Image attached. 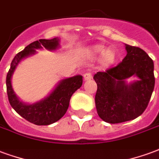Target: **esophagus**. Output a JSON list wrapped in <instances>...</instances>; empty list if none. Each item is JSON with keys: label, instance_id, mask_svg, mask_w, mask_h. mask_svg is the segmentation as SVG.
Segmentation results:
<instances>
[{"label": "esophagus", "instance_id": "1", "mask_svg": "<svg viewBox=\"0 0 159 159\" xmlns=\"http://www.w3.org/2000/svg\"><path fill=\"white\" fill-rule=\"evenodd\" d=\"M83 78H84V81H89V80H91L92 78H93L92 73H90V72H87V73L84 74Z\"/></svg>", "mask_w": 159, "mask_h": 159}]
</instances>
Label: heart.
<instances>
[{
    "label": "heart",
    "mask_w": 159,
    "mask_h": 159,
    "mask_svg": "<svg viewBox=\"0 0 159 159\" xmlns=\"http://www.w3.org/2000/svg\"><path fill=\"white\" fill-rule=\"evenodd\" d=\"M91 52L95 55H103V63L105 65H112L115 63L116 61V53L112 51V50H108L104 47L101 46V45H96L93 49H92Z\"/></svg>",
    "instance_id": "heart-1"
}]
</instances>
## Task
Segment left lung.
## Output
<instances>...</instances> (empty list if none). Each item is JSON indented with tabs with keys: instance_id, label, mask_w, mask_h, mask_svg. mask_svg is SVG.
I'll return each mask as SVG.
<instances>
[{
	"instance_id": "left-lung-1",
	"label": "left lung",
	"mask_w": 159,
	"mask_h": 159,
	"mask_svg": "<svg viewBox=\"0 0 159 159\" xmlns=\"http://www.w3.org/2000/svg\"><path fill=\"white\" fill-rule=\"evenodd\" d=\"M126 56L116 67L93 76L98 89L95 104L103 121L116 124L137 118L148 107L154 89L153 61L138 47L125 44ZM130 76L138 80L127 83Z\"/></svg>"
}]
</instances>
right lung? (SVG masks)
Returning a JSON list of instances; mask_svg holds the SVG:
<instances>
[{"instance_id": "1", "label": "right lung", "mask_w": 159, "mask_h": 159, "mask_svg": "<svg viewBox=\"0 0 159 159\" xmlns=\"http://www.w3.org/2000/svg\"><path fill=\"white\" fill-rule=\"evenodd\" d=\"M59 48H61V44L58 37L33 42L14 57L7 76V92L11 106L23 118L37 125L53 124L63 117L69 107L70 97L83 84V76L76 75L61 80L47 97L34 103L20 100L12 89L11 76L20 62L35 55L37 50L46 49L55 51Z\"/></svg>"}]
</instances>
